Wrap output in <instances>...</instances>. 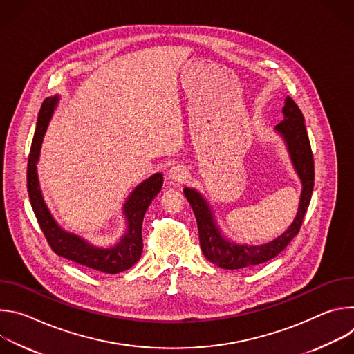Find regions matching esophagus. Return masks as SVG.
I'll use <instances>...</instances> for the list:
<instances>
[{"label": "esophagus", "mask_w": 354, "mask_h": 354, "mask_svg": "<svg viewBox=\"0 0 354 354\" xmlns=\"http://www.w3.org/2000/svg\"><path fill=\"white\" fill-rule=\"evenodd\" d=\"M186 174H187V171L183 165H174L168 171V178L175 182H182L186 178Z\"/></svg>", "instance_id": "obj_1"}]
</instances>
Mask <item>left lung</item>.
<instances>
[{"mask_svg": "<svg viewBox=\"0 0 354 354\" xmlns=\"http://www.w3.org/2000/svg\"><path fill=\"white\" fill-rule=\"evenodd\" d=\"M281 112L283 122L274 127V131L283 138L292 168L298 175L302 186L297 214L292 223L281 235L262 245L234 242L223 234L216 220L214 210L212 209L206 197L194 187L183 189V193L196 216L201 250H203L207 261L218 268L228 270L245 269L265 263L277 257L298 234L302 218H304L310 206V200L314 190V157L304 123V116H302L301 111L290 96H286Z\"/></svg>", "mask_w": 354, "mask_h": 354, "instance_id": "1", "label": "left lung"}]
</instances>
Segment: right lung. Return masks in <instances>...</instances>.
Masks as SVG:
<instances>
[{"mask_svg": "<svg viewBox=\"0 0 354 354\" xmlns=\"http://www.w3.org/2000/svg\"><path fill=\"white\" fill-rule=\"evenodd\" d=\"M59 100V95L46 97L37 118L28 161V193L32 209L48 245L57 255L97 272L109 274L124 272L140 261L142 252V218L151 201L162 187V174L157 172L151 175L148 179L137 185L127 196L122 209L127 227L124 235L118 243L108 248L97 246L85 238L62 228L46 205L37 176V162L43 137Z\"/></svg>", "mask_w": 354, "mask_h": 354, "instance_id": "1", "label": "right lung"}]
</instances>
